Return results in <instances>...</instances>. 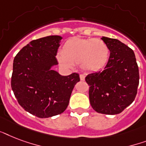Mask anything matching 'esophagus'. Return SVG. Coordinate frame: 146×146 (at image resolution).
<instances>
[{
  "label": "esophagus",
  "instance_id": "obj_1",
  "mask_svg": "<svg viewBox=\"0 0 146 146\" xmlns=\"http://www.w3.org/2000/svg\"><path fill=\"white\" fill-rule=\"evenodd\" d=\"M80 80H81V81H84V80H85V76L83 75V74H80Z\"/></svg>",
  "mask_w": 146,
  "mask_h": 146
}]
</instances>
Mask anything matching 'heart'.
<instances>
[{
	"label": "heart",
	"instance_id": "heart-1",
	"mask_svg": "<svg viewBox=\"0 0 146 146\" xmlns=\"http://www.w3.org/2000/svg\"><path fill=\"white\" fill-rule=\"evenodd\" d=\"M109 58V48L101 39H82L74 38L64 44L63 52L57 54V60L64 67L72 68L74 64L87 72L102 69Z\"/></svg>",
	"mask_w": 146,
	"mask_h": 146
}]
</instances>
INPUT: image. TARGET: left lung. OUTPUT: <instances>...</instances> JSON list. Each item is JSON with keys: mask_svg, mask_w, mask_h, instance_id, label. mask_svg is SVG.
<instances>
[{"mask_svg": "<svg viewBox=\"0 0 146 146\" xmlns=\"http://www.w3.org/2000/svg\"><path fill=\"white\" fill-rule=\"evenodd\" d=\"M110 57L103 70L89 73L86 82L92 108L113 115L131 104L137 94L139 73L133 50L115 38L102 37Z\"/></svg>", "mask_w": 146, "mask_h": 146, "instance_id": "8db88e82", "label": "left lung"}]
</instances>
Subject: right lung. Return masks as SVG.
Segmentation results:
<instances>
[{"instance_id":"add662e5","label":"right lung","mask_w":146,"mask_h":146,"mask_svg":"<svg viewBox=\"0 0 146 146\" xmlns=\"http://www.w3.org/2000/svg\"><path fill=\"white\" fill-rule=\"evenodd\" d=\"M62 38L50 35L33 40L14 57L11 88L17 102L25 111L39 118L63 113L80 75H60L50 67L56 58Z\"/></svg>"}]
</instances>
